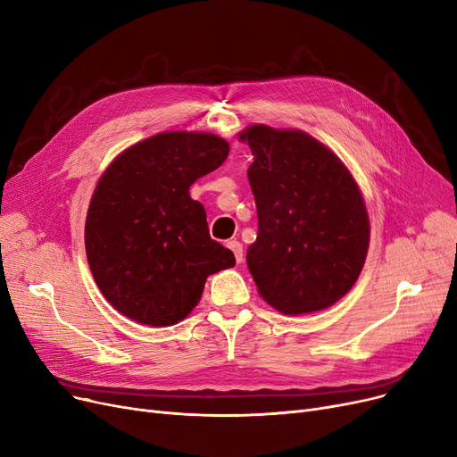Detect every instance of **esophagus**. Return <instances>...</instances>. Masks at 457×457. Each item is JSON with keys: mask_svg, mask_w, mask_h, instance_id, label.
Returning a JSON list of instances; mask_svg holds the SVG:
<instances>
[{"mask_svg": "<svg viewBox=\"0 0 457 457\" xmlns=\"http://www.w3.org/2000/svg\"><path fill=\"white\" fill-rule=\"evenodd\" d=\"M228 248L233 252L237 262H243L245 253H243V245H241V243H238V241H229V243H228Z\"/></svg>", "mask_w": 457, "mask_h": 457, "instance_id": "obj_1", "label": "esophagus"}]
</instances>
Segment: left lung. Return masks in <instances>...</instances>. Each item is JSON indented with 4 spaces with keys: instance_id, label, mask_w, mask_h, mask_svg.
I'll return each mask as SVG.
<instances>
[{
    "instance_id": "left-lung-1",
    "label": "left lung",
    "mask_w": 457,
    "mask_h": 457,
    "mask_svg": "<svg viewBox=\"0 0 457 457\" xmlns=\"http://www.w3.org/2000/svg\"><path fill=\"white\" fill-rule=\"evenodd\" d=\"M238 140L253 155L248 179L259 229L246 262L261 298L285 315L333 305L361 274L370 243L352 172L300 129L253 124Z\"/></svg>"
}]
</instances>
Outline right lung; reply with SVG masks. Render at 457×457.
I'll return each mask as SVG.
<instances>
[{
  "label": "right lung",
  "instance_id": "obj_1",
  "mask_svg": "<svg viewBox=\"0 0 457 457\" xmlns=\"http://www.w3.org/2000/svg\"><path fill=\"white\" fill-rule=\"evenodd\" d=\"M228 154L219 135L164 131L105 168L90 198L85 250L96 285L118 313L174 326L198 305L207 276L235 267L231 250L209 237L204 205L188 195Z\"/></svg>",
  "mask_w": 457,
  "mask_h": 457
}]
</instances>
